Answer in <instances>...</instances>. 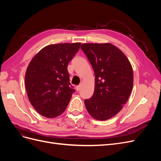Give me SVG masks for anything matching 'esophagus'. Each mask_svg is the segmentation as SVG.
Returning <instances> with one entry per match:
<instances>
[{
    "instance_id": "obj_1",
    "label": "esophagus",
    "mask_w": 161,
    "mask_h": 161,
    "mask_svg": "<svg viewBox=\"0 0 161 161\" xmlns=\"http://www.w3.org/2000/svg\"><path fill=\"white\" fill-rule=\"evenodd\" d=\"M76 91H80V85H78V86H76Z\"/></svg>"
}]
</instances>
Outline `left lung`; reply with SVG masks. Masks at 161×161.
Segmentation results:
<instances>
[{"mask_svg":"<svg viewBox=\"0 0 161 161\" xmlns=\"http://www.w3.org/2000/svg\"><path fill=\"white\" fill-rule=\"evenodd\" d=\"M81 50L94 70V93L85 100L97 120H107L121 111L133 87L132 67L124 53L111 43H83Z\"/></svg>","mask_w":161,"mask_h":161,"instance_id":"8db88e82","label":"left lung"}]
</instances>
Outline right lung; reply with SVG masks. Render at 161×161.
I'll list each match as a JSON object with an SVG mask.
<instances>
[{
    "label": "right lung",
    "mask_w": 161,
    "mask_h": 161,
    "mask_svg": "<svg viewBox=\"0 0 161 161\" xmlns=\"http://www.w3.org/2000/svg\"><path fill=\"white\" fill-rule=\"evenodd\" d=\"M80 43L49 45L39 52L29 64L25 87L29 100L42 115L53 118L61 115L75 89L70 83L69 63Z\"/></svg>",
    "instance_id": "right-lung-1"
}]
</instances>
